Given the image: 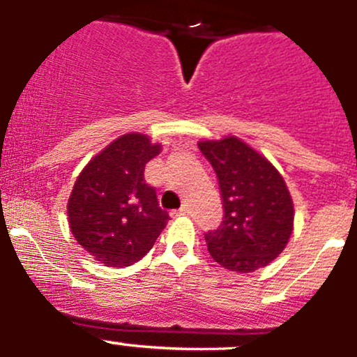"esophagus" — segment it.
<instances>
[{
  "label": "esophagus",
  "instance_id": "1",
  "mask_svg": "<svg viewBox=\"0 0 357 357\" xmlns=\"http://www.w3.org/2000/svg\"><path fill=\"white\" fill-rule=\"evenodd\" d=\"M185 214H188V207L183 206V207H179L178 211H172L171 216H185Z\"/></svg>",
  "mask_w": 357,
  "mask_h": 357
}]
</instances>
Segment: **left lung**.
<instances>
[{
  "instance_id": "8db88e82",
  "label": "left lung",
  "mask_w": 357,
  "mask_h": 357,
  "mask_svg": "<svg viewBox=\"0 0 357 357\" xmlns=\"http://www.w3.org/2000/svg\"><path fill=\"white\" fill-rule=\"evenodd\" d=\"M223 202V221L204 234L214 261L231 272H255L278 258L293 230V200L274 165L237 137L202 141Z\"/></svg>"
}]
</instances>
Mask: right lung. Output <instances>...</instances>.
<instances>
[{
	"label": "right lung",
	"mask_w": 357,
	"mask_h": 357,
	"mask_svg": "<svg viewBox=\"0 0 357 357\" xmlns=\"http://www.w3.org/2000/svg\"><path fill=\"white\" fill-rule=\"evenodd\" d=\"M160 153L143 134H126L96 155L73 186L69 227L85 251L108 266L139 261L164 230L167 211L144 181V167Z\"/></svg>",
	"instance_id": "1"
}]
</instances>
